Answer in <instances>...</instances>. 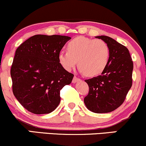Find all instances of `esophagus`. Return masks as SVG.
I'll return each mask as SVG.
<instances>
[{
	"label": "esophagus",
	"mask_w": 146,
	"mask_h": 146,
	"mask_svg": "<svg viewBox=\"0 0 146 146\" xmlns=\"http://www.w3.org/2000/svg\"><path fill=\"white\" fill-rule=\"evenodd\" d=\"M79 80H80V79H79V78H78V76H74V78H73V80H72V83H76V82L79 81Z\"/></svg>",
	"instance_id": "obj_1"
}]
</instances>
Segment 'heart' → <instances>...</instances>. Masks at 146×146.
<instances>
[{"instance_id":"heart-1","label":"heart","mask_w":146,"mask_h":146,"mask_svg":"<svg viewBox=\"0 0 146 146\" xmlns=\"http://www.w3.org/2000/svg\"><path fill=\"white\" fill-rule=\"evenodd\" d=\"M110 57L108 44L101 39L77 36L68 44V51H60L58 59L65 70L70 71L77 63L87 76H95L106 70Z\"/></svg>"}]
</instances>
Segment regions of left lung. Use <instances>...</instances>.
Listing matches in <instances>:
<instances>
[{
  "label": "left lung",
  "mask_w": 146,
  "mask_h": 146,
  "mask_svg": "<svg viewBox=\"0 0 146 146\" xmlns=\"http://www.w3.org/2000/svg\"><path fill=\"white\" fill-rule=\"evenodd\" d=\"M96 38L108 44L110 57L101 75L85 80L89 92L84 103L92 112L108 113L118 108L125 101L132 85L133 62L127 47L117 40L106 36Z\"/></svg>",
  "instance_id": "1"
}]
</instances>
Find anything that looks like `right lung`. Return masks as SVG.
Returning a JSON list of instances; mask_svg holds the SVG:
<instances>
[{
	"label": "right lung",
	"mask_w": 146,
	"mask_h": 146,
	"mask_svg": "<svg viewBox=\"0 0 146 146\" xmlns=\"http://www.w3.org/2000/svg\"><path fill=\"white\" fill-rule=\"evenodd\" d=\"M71 38L38 34L16 49L11 68L12 91L29 112L49 114L60 104V90L74 74L60 64L58 53Z\"/></svg>",
	"instance_id": "obj_1"
}]
</instances>
